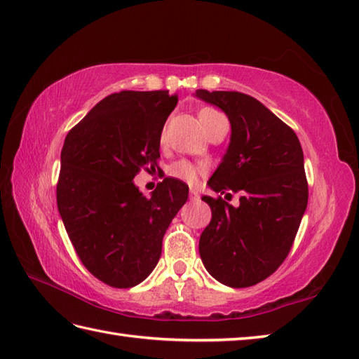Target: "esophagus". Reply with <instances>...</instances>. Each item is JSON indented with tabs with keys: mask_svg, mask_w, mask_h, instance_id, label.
I'll return each mask as SVG.
<instances>
[{
	"mask_svg": "<svg viewBox=\"0 0 359 359\" xmlns=\"http://www.w3.org/2000/svg\"><path fill=\"white\" fill-rule=\"evenodd\" d=\"M200 198V192H198L196 187H192L190 189V200H198Z\"/></svg>",
	"mask_w": 359,
	"mask_h": 359,
	"instance_id": "34e87169",
	"label": "esophagus"
}]
</instances>
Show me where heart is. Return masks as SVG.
Returning <instances> with one entry per match:
<instances>
[{"mask_svg": "<svg viewBox=\"0 0 359 359\" xmlns=\"http://www.w3.org/2000/svg\"><path fill=\"white\" fill-rule=\"evenodd\" d=\"M215 116H219L217 110H213V109H203L201 110L200 121H201L203 129H205V126L209 124ZM169 173L172 175V177L178 178V180L194 182L198 177V169H196V165H194L192 163H189V161H177L169 167Z\"/></svg>", "mask_w": 359, "mask_h": 359, "instance_id": "obj_1", "label": "heart"}]
</instances>
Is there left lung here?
I'll return each mask as SVG.
<instances>
[{
    "label": "left lung",
    "mask_w": 359,
    "mask_h": 359,
    "mask_svg": "<svg viewBox=\"0 0 359 359\" xmlns=\"http://www.w3.org/2000/svg\"><path fill=\"white\" fill-rule=\"evenodd\" d=\"M195 97L219 107L230 121V142L209 187L240 192L238 205L203 196L212 219L200 236L203 264L233 289L266 280L290 252L309 200L304 155L287 124L245 93L209 92Z\"/></svg>",
    "instance_id": "1"
}]
</instances>
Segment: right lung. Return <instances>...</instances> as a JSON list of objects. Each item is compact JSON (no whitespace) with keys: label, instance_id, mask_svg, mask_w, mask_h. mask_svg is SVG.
Here are the masks:
<instances>
[{"label":"right lung","instance_id":"obj_1","mask_svg":"<svg viewBox=\"0 0 359 359\" xmlns=\"http://www.w3.org/2000/svg\"><path fill=\"white\" fill-rule=\"evenodd\" d=\"M169 90H123L101 100L65 140L57 203L79 259L100 281L129 289L152 273L163 236L189 196V186L164 178L146 198L133 178L156 167Z\"/></svg>","mask_w":359,"mask_h":359}]
</instances>
